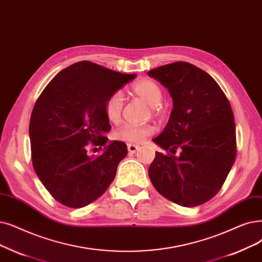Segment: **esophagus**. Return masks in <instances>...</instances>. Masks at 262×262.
<instances>
[{"label":"esophagus","mask_w":262,"mask_h":262,"mask_svg":"<svg viewBox=\"0 0 262 262\" xmlns=\"http://www.w3.org/2000/svg\"><path fill=\"white\" fill-rule=\"evenodd\" d=\"M138 149H139V145H137V144H135V143L127 144V150L129 153H136Z\"/></svg>","instance_id":"obj_1"}]
</instances>
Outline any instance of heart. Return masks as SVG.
Returning a JSON list of instances; mask_svg holds the SVG:
<instances>
[{
  "mask_svg": "<svg viewBox=\"0 0 262 262\" xmlns=\"http://www.w3.org/2000/svg\"><path fill=\"white\" fill-rule=\"evenodd\" d=\"M132 93L141 98L149 105L152 115L157 116L161 108L163 92L159 85L151 79H141L132 85ZM123 110V96L120 92L112 94L105 105V113L110 123H118ZM154 133V126L151 124H125L115 132V138L130 143H140Z\"/></svg>",
  "mask_w": 262,
  "mask_h": 262,
  "instance_id": "b5f03b06",
  "label": "heart"
}]
</instances>
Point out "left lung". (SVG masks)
Returning a JSON list of instances; mask_svg holds the SVG:
<instances>
[{
	"mask_svg": "<svg viewBox=\"0 0 262 262\" xmlns=\"http://www.w3.org/2000/svg\"><path fill=\"white\" fill-rule=\"evenodd\" d=\"M147 75L166 86L173 100L165 129L153 139L167 154L156 152L150 180L179 206H200L217 194L235 159L229 100L208 73L187 62L159 66Z\"/></svg>",
	"mask_w": 262,
	"mask_h": 262,
	"instance_id": "8db88e82",
	"label": "left lung"
}]
</instances>
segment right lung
<instances>
[{"label": "right lung", "mask_w": 262, "mask_h": 262, "mask_svg": "<svg viewBox=\"0 0 262 262\" xmlns=\"http://www.w3.org/2000/svg\"><path fill=\"white\" fill-rule=\"evenodd\" d=\"M135 77L89 61L77 62L56 75L36 100L29 128L33 167L63 206H88L115 179L127 146L122 141L106 144L105 134L111 126L105 105ZM97 146L104 149L94 156Z\"/></svg>", "instance_id": "right-lung-1"}]
</instances>
